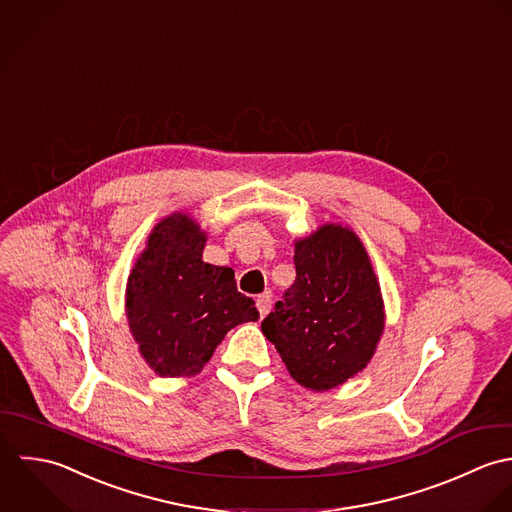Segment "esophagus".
Returning <instances> with one entry per match:
<instances>
[{
    "label": "esophagus",
    "instance_id": "34e87169",
    "mask_svg": "<svg viewBox=\"0 0 512 512\" xmlns=\"http://www.w3.org/2000/svg\"><path fill=\"white\" fill-rule=\"evenodd\" d=\"M257 310H259L261 316H265V314L271 310V297H269V295H261V297L257 299Z\"/></svg>",
    "mask_w": 512,
    "mask_h": 512
}]
</instances>
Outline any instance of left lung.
<instances>
[{
  "label": "left lung",
  "instance_id": "obj_1",
  "mask_svg": "<svg viewBox=\"0 0 512 512\" xmlns=\"http://www.w3.org/2000/svg\"><path fill=\"white\" fill-rule=\"evenodd\" d=\"M295 283L261 322L289 374L324 392L362 372L384 330V305L360 239L322 225L295 245Z\"/></svg>",
  "mask_w": 512,
  "mask_h": 512
}]
</instances>
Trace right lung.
<instances>
[{
	"label": "right lung",
	"instance_id": "add662e5",
	"mask_svg": "<svg viewBox=\"0 0 512 512\" xmlns=\"http://www.w3.org/2000/svg\"><path fill=\"white\" fill-rule=\"evenodd\" d=\"M205 233L188 215L162 219L136 261L126 289V314L148 366L164 378L198 374L223 336L257 320L235 273L202 261Z\"/></svg>",
	"mask_w": 512,
	"mask_h": 512
}]
</instances>
